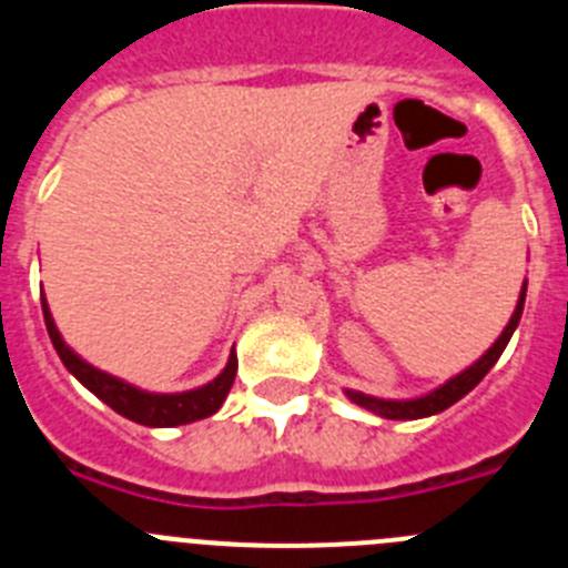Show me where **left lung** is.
Instances as JSON below:
<instances>
[{"label": "left lung", "mask_w": 568, "mask_h": 568, "mask_svg": "<svg viewBox=\"0 0 568 568\" xmlns=\"http://www.w3.org/2000/svg\"><path fill=\"white\" fill-rule=\"evenodd\" d=\"M524 298H526V284H524V293H520L518 307H515V315H511L509 324H506L504 335H500V338L489 346V353H486L478 364H471L466 373L455 375L453 381H446V384L440 386V389H435V393L424 395V398H418V400H378V398H369V395H361V393H346V395H349V400L366 406V409H373V413L384 415V418L409 420V418H426V415L444 413L446 406H453L455 400L464 398L471 386H478V381L484 378L491 366H495V361L500 358V353H504L506 344H509L511 333H515V327H518L520 313H524Z\"/></svg>", "instance_id": "left-lung-1"}]
</instances>
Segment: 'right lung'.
Instances as JSON below:
<instances>
[{"instance_id": "1", "label": "right lung", "mask_w": 568, "mask_h": 568, "mask_svg": "<svg viewBox=\"0 0 568 568\" xmlns=\"http://www.w3.org/2000/svg\"><path fill=\"white\" fill-rule=\"evenodd\" d=\"M44 310V324H48V335L57 346L59 358L62 364L68 366L70 373L77 375L84 386H88L90 393L99 395L110 409H115L124 418L135 420V424L144 426H179V424H190V420L207 418L213 415L219 406L224 404L227 398L230 386H233L235 378V355H230V364L222 375L215 381H210L207 386L202 389H193V393H182V395H150L142 393V389H135V386L124 384V381L113 378L108 373H99L90 364H84L70 346H64L62 335H59L57 324L50 318L48 304L42 301Z\"/></svg>"}]
</instances>
